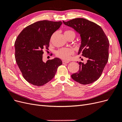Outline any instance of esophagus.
Masks as SVG:
<instances>
[{
  "instance_id": "1",
  "label": "esophagus",
  "mask_w": 122,
  "mask_h": 122,
  "mask_svg": "<svg viewBox=\"0 0 122 122\" xmlns=\"http://www.w3.org/2000/svg\"><path fill=\"white\" fill-rule=\"evenodd\" d=\"M69 61H62V64H68V63H69Z\"/></svg>"
}]
</instances>
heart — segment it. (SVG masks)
<instances>
[{
	"label": "heart",
	"instance_id": "obj_1",
	"mask_svg": "<svg viewBox=\"0 0 122 122\" xmlns=\"http://www.w3.org/2000/svg\"><path fill=\"white\" fill-rule=\"evenodd\" d=\"M65 36L66 38L68 39L70 36L75 37V32L71 30H68L65 31ZM53 38V36H51V40ZM73 54V51L71 48H61L56 51V55L59 58H61L62 60H67L70 57V56Z\"/></svg>",
	"mask_w": 122,
	"mask_h": 122
}]
</instances>
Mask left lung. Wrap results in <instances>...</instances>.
<instances>
[{
    "label": "left lung",
    "instance_id": "1",
    "mask_svg": "<svg viewBox=\"0 0 122 122\" xmlns=\"http://www.w3.org/2000/svg\"><path fill=\"white\" fill-rule=\"evenodd\" d=\"M63 23L80 34L81 42L78 54L87 58L86 64L79 62V71L73 74L72 78L82 84L95 82L101 76L108 61V38L99 25L84 18L63 21Z\"/></svg>",
    "mask_w": 122,
    "mask_h": 122
}]
</instances>
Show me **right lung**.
<instances>
[{
	"label": "right lung",
	"mask_w": 122,
	"mask_h": 122,
	"mask_svg": "<svg viewBox=\"0 0 122 122\" xmlns=\"http://www.w3.org/2000/svg\"><path fill=\"white\" fill-rule=\"evenodd\" d=\"M61 21L43 20L28 25L15 42V59L24 78L36 86H42L55 76L62 65L58 58L43 61V50L48 49L51 36L60 27Z\"/></svg>",
	"instance_id": "obj_1"
}]
</instances>
